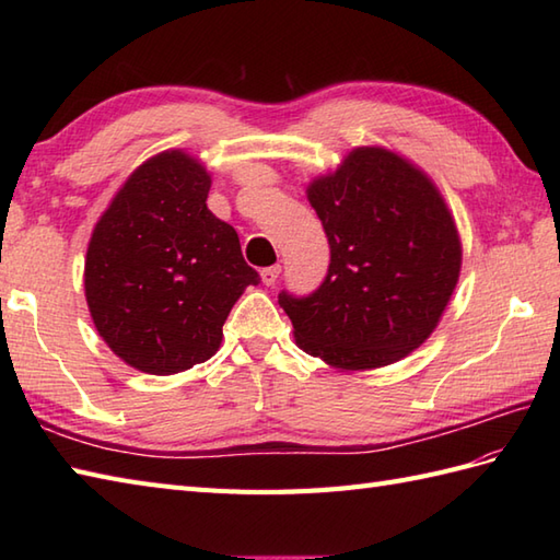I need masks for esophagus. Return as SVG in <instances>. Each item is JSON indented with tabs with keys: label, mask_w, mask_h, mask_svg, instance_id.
Returning <instances> with one entry per match:
<instances>
[{
	"label": "esophagus",
	"mask_w": 560,
	"mask_h": 560,
	"mask_svg": "<svg viewBox=\"0 0 560 560\" xmlns=\"http://www.w3.org/2000/svg\"><path fill=\"white\" fill-rule=\"evenodd\" d=\"M279 273H281L279 265L261 269V281H265V287H273V283H277V279H279Z\"/></svg>",
	"instance_id": "1"
}]
</instances>
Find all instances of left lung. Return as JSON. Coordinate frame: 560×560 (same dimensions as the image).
Here are the masks:
<instances>
[{
    "label": "left lung",
    "mask_w": 560,
    "mask_h": 560,
    "mask_svg": "<svg viewBox=\"0 0 560 560\" xmlns=\"http://www.w3.org/2000/svg\"><path fill=\"white\" fill-rule=\"evenodd\" d=\"M329 241L311 295L279 293L295 343L341 371L389 365L431 337L457 287L455 219L423 171L395 151L353 149L307 185Z\"/></svg>",
    "instance_id": "left-lung-1"
}]
</instances>
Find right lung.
<instances>
[{"instance_id": "right-lung-1", "label": "right lung", "mask_w": 560, "mask_h": 560, "mask_svg": "<svg viewBox=\"0 0 560 560\" xmlns=\"http://www.w3.org/2000/svg\"><path fill=\"white\" fill-rule=\"evenodd\" d=\"M211 177L173 149L127 177L93 229L83 289L98 335L151 375H173L219 351L223 323L259 273L231 223L207 207Z\"/></svg>"}]
</instances>
